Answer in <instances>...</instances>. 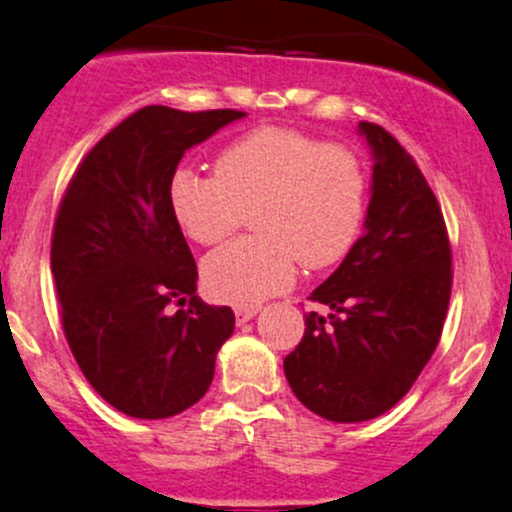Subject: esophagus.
Masks as SVG:
<instances>
[{"label": "esophagus", "instance_id": "obj_1", "mask_svg": "<svg viewBox=\"0 0 512 512\" xmlns=\"http://www.w3.org/2000/svg\"><path fill=\"white\" fill-rule=\"evenodd\" d=\"M236 322L238 325H245V322H250L252 317L260 313V305H236Z\"/></svg>", "mask_w": 512, "mask_h": 512}]
</instances>
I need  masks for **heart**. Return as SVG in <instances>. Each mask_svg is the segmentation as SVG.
Masks as SVG:
<instances>
[{"instance_id":"heart-1","label":"heart","mask_w":512,"mask_h":512,"mask_svg":"<svg viewBox=\"0 0 512 512\" xmlns=\"http://www.w3.org/2000/svg\"><path fill=\"white\" fill-rule=\"evenodd\" d=\"M168 204L187 238L216 245L252 209L257 236L211 252L204 286L219 301L252 305L289 289L296 264L327 269L361 236L368 173L356 151L291 127H257L216 156L214 175L178 168Z\"/></svg>"}]
</instances>
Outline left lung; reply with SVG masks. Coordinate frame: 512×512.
<instances>
[{
  "instance_id": "1",
  "label": "left lung",
  "mask_w": 512,
  "mask_h": 512,
  "mask_svg": "<svg viewBox=\"0 0 512 512\" xmlns=\"http://www.w3.org/2000/svg\"><path fill=\"white\" fill-rule=\"evenodd\" d=\"M358 129L375 156L366 233L310 296L334 313L305 315L284 358L293 395L339 424L375 419L407 395L440 342L452 289L448 228L424 173L385 127Z\"/></svg>"
}]
</instances>
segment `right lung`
Returning a JSON list of instances; mask_svg holds the SVG:
<instances>
[{"label":"right lung","instance_id":"obj_1","mask_svg":"<svg viewBox=\"0 0 512 512\" xmlns=\"http://www.w3.org/2000/svg\"><path fill=\"white\" fill-rule=\"evenodd\" d=\"M243 115L146 105L88 151L62 195L50 264L64 337L93 390L134 419L199 402L233 334V310L195 296L168 182L190 146Z\"/></svg>","mask_w":512,"mask_h":512}]
</instances>
